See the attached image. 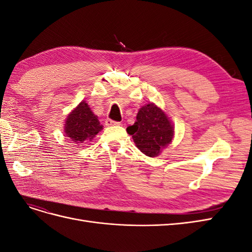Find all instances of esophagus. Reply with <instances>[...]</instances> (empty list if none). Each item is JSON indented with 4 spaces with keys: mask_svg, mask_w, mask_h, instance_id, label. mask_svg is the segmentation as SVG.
I'll return each mask as SVG.
<instances>
[{
    "mask_svg": "<svg viewBox=\"0 0 252 252\" xmlns=\"http://www.w3.org/2000/svg\"><path fill=\"white\" fill-rule=\"evenodd\" d=\"M105 124H106V126H109V127H111V126H119V125H121V122H116V121H112L110 119H107V120H106V122H105Z\"/></svg>",
    "mask_w": 252,
    "mask_h": 252,
    "instance_id": "obj_1",
    "label": "esophagus"
}]
</instances>
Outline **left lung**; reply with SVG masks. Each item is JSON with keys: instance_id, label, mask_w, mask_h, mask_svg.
Returning <instances> with one entry per match:
<instances>
[{"instance_id": "8db88e82", "label": "left lung", "mask_w": 252, "mask_h": 252, "mask_svg": "<svg viewBox=\"0 0 252 252\" xmlns=\"http://www.w3.org/2000/svg\"><path fill=\"white\" fill-rule=\"evenodd\" d=\"M126 130L132 135L135 146L150 158L159 156L174 136L172 122L155 103L142 106L136 114V122Z\"/></svg>"}]
</instances>
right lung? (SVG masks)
Here are the masks:
<instances>
[{
	"instance_id": "right-lung-1",
	"label": "right lung",
	"mask_w": 252,
	"mask_h": 252,
	"mask_svg": "<svg viewBox=\"0 0 252 252\" xmlns=\"http://www.w3.org/2000/svg\"><path fill=\"white\" fill-rule=\"evenodd\" d=\"M103 129L97 116L90 109L86 101H82L77 107L71 110L65 120L64 132L70 141L78 146L85 141L94 140Z\"/></svg>"
}]
</instances>
